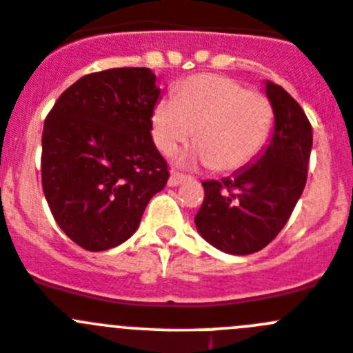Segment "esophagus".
Wrapping results in <instances>:
<instances>
[{"label": "esophagus", "instance_id": "obj_1", "mask_svg": "<svg viewBox=\"0 0 353 353\" xmlns=\"http://www.w3.org/2000/svg\"><path fill=\"white\" fill-rule=\"evenodd\" d=\"M187 180H189V176H185V174H182V173H171L170 180H168V185H170V187H176V185H180V183L187 182Z\"/></svg>", "mask_w": 353, "mask_h": 353}]
</instances>
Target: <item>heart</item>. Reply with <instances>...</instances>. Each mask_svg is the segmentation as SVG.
Returning a JSON list of instances; mask_svg holds the SVG:
<instances>
[{"instance_id": "obj_1", "label": "heart", "mask_w": 353, "mask_h": 353, "mask_svg": "<svg viewBox=\"0 0 353 353\" xmlns=\"http://www.w3.org/2000/svg\"><path fill=\"white\" fill-rule=\"evenodd\" d=\"M152 138L171 155L192 138L194 164L234 173L254 163L273 129L270 99L224 75H196L183 80L174 101L163 99L152 110Z\"/></svg>"}]
</instances>
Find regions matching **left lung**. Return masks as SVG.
Wrapping results in <instances>:
<instances>
[{
  "instance_id": "obj_1",
  "label": "left lung",
  "mask_w": 353,
  "mask_h": 353,
  "mask_svg": "<svg viewBox=\"0 0 353 353\" xmlns=\"http://www.w3.org/2000/svg\"><path fill=\"white\" fill-rule=\"evenodd\" d=\"M274 125L270 143L254 163L221 182L206 180L205 201L196 213L199 234L219 250L248 255L276 238L301 198L308 176L312 124L299 103L266 82Z\"/></svg>"
}]
</instances>
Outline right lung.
<instances>
[{
	"instance_id": "right-lung-1",
	"label": "right lung",
	"mask_w": 353,
	"mask_h": 353,
	"mask_svg": "<svg viewBox=\"0 0 353 353\" xmlns=\"http://www.w3.org/2000/svg\"><path fill=\"white\" fill-rule=\"evenodd\" d=\"M148 68H112L68 87L45 119L41 185L71 241L101 252L129 240L170 173L150 134L161 89Z\"/></svg>"
}]
</instances>
